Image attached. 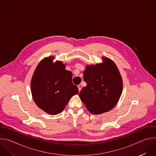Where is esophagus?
<instances>
[{"label": "esophagus", "mask_w": 156, "mask_h": 156, "mask_svg": "<svg viewBox=\"0 0 156 156\" xmlns=\"http://www.w3.org/2000/svg\"><path fill=\"white\" fill-rule=\"evenodd\" d=\"M78 90H79V91H81V90L82 89V85L81 84H80L79 85H78Z\"/></svg>", "instance_id": "esophagus-1"}]
</instances>
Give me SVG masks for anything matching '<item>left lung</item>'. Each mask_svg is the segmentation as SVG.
Instances as JSON below:
<instances>
[{"label": "left lung", "mask_w": 156, "mask_h": 156, "mask_svg": "<svg viewBox=\"0 0 156 156\" xmlns=\"http://www.w3.org/2000/svg\"><path fill=\"white\" fill-rule=\"evenodd\" d=\"M104 63L87 66L83 72L86 86L79 96L93 114L108 112L117 103L122 92V80L114 62L104 57Z\"/></svg>", "instance_id": "obj_1"}]
</instances>
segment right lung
Wrapping results in <instances>:
<instances>
[{"label": "right lung", "instance_id": "1", "mask_svg": "<svg viewBox=\"0 0 156 156\" xmlns=\"http://www.w3.org/2000/svg\"><path fill=\"white\" fill-rule=\"evenodd\" d=\"M52 57L42 60L34 73L31 83V93L36 105L51 115H57L78 88L72 83V73L62 62L52 63Z\"/></svg>", "mask_w": 156, "mask_h": 156}]
</instances>
